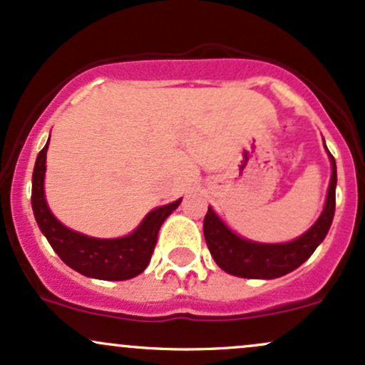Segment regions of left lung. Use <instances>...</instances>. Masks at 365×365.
Here are the masks:
<instances>
[{
  "instance_id": "8db88e82",
  "label": "left lung",
  "mask_w": 365,
  "mask_h": 365,
  "mask_svg": "<svg viewBox=\"0 0 365 365\" xmlns=\"http://www.w3.org/2000/svg\"><path fill=\"white\" fill-rule=\"evenodd\" d=\"M329 160H331L332 174L322 214L307 233L287 244H257V242L245 240L235 235L209 207L203 219V235L219 268L235 277L266 278V280L284 277L299 268L315 252L317 247L322 244L334 217L338 174H336V160L331 153Z\"/></svg>"
}]
</instances>
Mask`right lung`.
<instances>
[{"label":"right lung","instance_id":"1","mask_svg":"<svg viewBox=\"0 0 365 365\" xmlns=\"http://www.w3.org/2000/svg\"><path fill=\"white\" fill-rule=\"evenodd\" d=\"M46 150H48V143L38 153L36 163H34L31 205H33L34 217L41 233L45 235L57 256L74 272L85 277L99 278V280H128L143 273L150 264L151 254L158 240L160 226L172 214V210L178 209L181 198L151 210L135 231H132L127 237H87V235L66 228L46 205L45 187H43Z\"/></svg>","mask_w":365,"mask_h":365}]
</instances>
